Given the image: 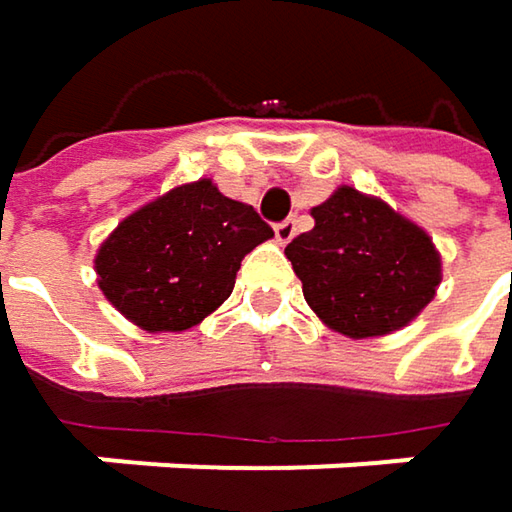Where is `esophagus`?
Wrapping results in <instances>:
<instances>
[{"label":"esophagus","instance_id":"1","mask_svg":"<svg viewBox=\"0 0 512 512\" xmlns=\"http://www.w3.org/2000/svg\"><path fill=\"white\" fill-rule=\"evenodd\" d=\"M293 237H296V219H284V222L275 225V240L278 243H290Z\"/></svg>","mask_w":512,"mask_h":512}]
</instances>
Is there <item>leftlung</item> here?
Returning a JSON list of instances; mask_svg holds the SVG:
<instances>
[{"instance_id":"left-lung-1","label":"left lung","mask_w":512,"mask_h":512,"mask_svg":"<svg viewBox=\"0 0 512 512\" xmlns=\"http://www.w3.org/2000/svg\"><path fill=\"white\" fill-rule=\"evenodd\" d=\"M311 216L314 228L287 243L284 255L326 326L350 338H376L403 329L430 305L442 260L418 225L350 186Z\"/></svg>"}]
</instances>
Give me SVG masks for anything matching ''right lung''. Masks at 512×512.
<instances>
[{
    "mask_svg": "<svg viewBox=\"0 0 512 512\" xmlns=\"http://www.w3.org/2000/svg\"><path fill=\"white\" fill-rule=\"evenodd\" d=\"M269 237L255 207L198 180L127 216L94 266L127 320L145 332H183L231 296L243 257Z\"/></svg>",
    "mask_w": 512,
    "mask_h": 512,
    "instance_id": "add662e5",
    "label": "right lung"
}]
</instances>
